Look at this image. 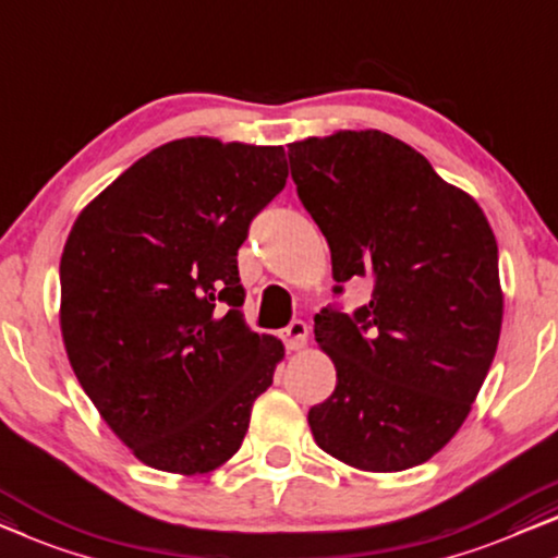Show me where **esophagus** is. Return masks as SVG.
Returning <instances> with one entry per match:
<instances>
[{
	"instance_id": "esophagus-1",
	"label": "esophagus",
	"mask_w": 558,
	"mask_h": 558,
	"mask_svg": "<svg viewBox=\"0 0 558 558\" xmlns=\"http://www.w3.org/2000/svg\"><path fill=\"white\" fill-rule=\"evenodd\" d=\"M306 335H310V327L302 319H294L287 329H281V339H284L287 350H302L306 344Z\"/></svg>"
}]
</instances>
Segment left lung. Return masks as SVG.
Segmentation results:
<instances>
[{
	"mask_svg": "<svg viewBox=\"0 0 558 558\" xmlns=\"http://www.w3.org/2000/svg\"><path fill=\"white\" fill-rule=\"evenodd\" d=\"M289 166L332 252L335 294L350 279L373 281L369 304L314 317L337 385L310 410L312 435L360 471H408L458 433L494 362L496 236L465 191L387 133L289 143Z\"/></svg>",
	"mask_w": 558,
	"mask_h": 558,
	"instance_id": "1",
	"label": "left lung"
}]
</instances>
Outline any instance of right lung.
Listing matches in <instances>:
<instances>
[{
	"mask_svg": "<svg viewBox=\"0 0 558 558\" xmlns=\"http://www.w3.org/2000/svg\"><path fill=\"white\" fill-rule=\"evenodd\" d=\"M287 175L281 145L171 141L72 226L64 350L110 430L156 471L223 465L284 357L281 339L246 327L236 254Z\"/></svg>",
	"mask_w": 558,
	"mask_h": 558,
	"instance_id": "right-lung-1",
	"label": "right lung"
}]
</instances>
